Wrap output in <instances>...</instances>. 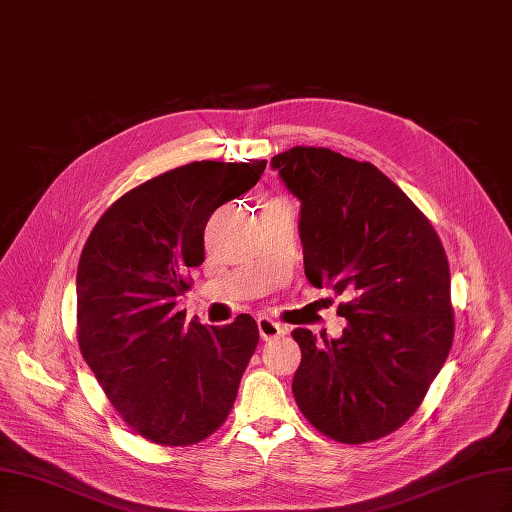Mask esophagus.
<instances>
[{
  "instance_id": "obj_1",
  "label": "esophagus",
  "mask_w": 512,
  "mask_h": 512,
  "mask_svg": "<svg viewBox=\"0 0 512 512\" xmlns=\"http://www.w3.org/2000/svg\"><path fill=\"white\" fill-rule=\"evenodd\" d=\"M258 333H260L262 339H265V342H269V339H275V337L284 335L286 327H284V324H280V322L267 318V316H262V318H258Z\"/></svg>"
}]
</instances>
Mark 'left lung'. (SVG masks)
<instances>
[{"label": "left lung", "mask_w": 512, "mask_h": 512, "mask_svg": "<svg viewBox=\"0 0 512 512\" xmlns=\"http://www.w3.org/2000/svg\"><path fill=\"white\" fill-rule=\"evenodd\" d=\"M299 198L305 275L348 301L342 337L294 329L299 410L324 436L363 444L389 436L421 406L453 346L451 273L425 215L384 173L324 147L273 156Z\"/></svg>", "instance_id": "obj_1"}]
</instances>
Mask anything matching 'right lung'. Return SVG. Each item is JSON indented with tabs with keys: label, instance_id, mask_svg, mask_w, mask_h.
I'll use <instances>...</instances> for the list:
<instances>
[{
	"label": "right lung",
	"instance_id": "right-lung-1",
	"mask_svg": "<svg viewBox=\"0 0 512 512\" xmlns=\"http://www.w3.org/2000/svg\"><path fill=\"white\" fill-rule=\"evenodd\" d=\"M267 160L192 162L123 194L91 230L76 271L83 359L143 438L188 446L218 429L258 346L256 320L183 324L177 297L205 260L211 213L258 183Z\"/></svg>",
	"mask_w": 512,
	"mask_h": 512
}]
</instances>
